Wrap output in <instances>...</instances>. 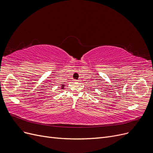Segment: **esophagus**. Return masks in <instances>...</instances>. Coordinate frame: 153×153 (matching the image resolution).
<instances>
[{
  "label": "esophagus",
  "instance_id": "esophagus-1",
  "mask_svg": "<svg viewBox=\"0 0 153 153\" xmlns=\"http://www.w3.org/2000/svg\"><path fill=\"white\" fill-rule=\"evenodd\" d=\"M78 81H80L79 80H75V82H78Z\"/></svg>",
  "mask_w": 153,
  "mask_h": 153
}]
</instances>
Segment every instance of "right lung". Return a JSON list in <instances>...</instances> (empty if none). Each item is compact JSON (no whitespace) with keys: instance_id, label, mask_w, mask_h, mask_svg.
<instances>
[{"instance_id":"right-lung-1","label":"right lung","mask_w":153,"mask_h":153,"mask_svg":"<svg viewBox=\"0 0 153 153\" xmlns=\"http://www.w3.org/2000/svg\"><path fill=\"white\" fill-rule=\"evenodd\" d=\"M61 89H64V87H65V85H64V84H61Z\"/></svg>"}]
</instances>
